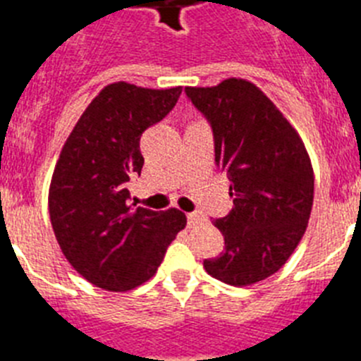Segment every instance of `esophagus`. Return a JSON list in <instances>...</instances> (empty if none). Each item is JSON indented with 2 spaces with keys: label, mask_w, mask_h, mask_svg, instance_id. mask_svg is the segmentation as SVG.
<instances>
[{
  "label": "esophagus",
  "mask_w": 361,
  "mask_h": 361,
  "mask_svg": "<svg viewBox=\"0 0 361 361\" xmlns=\"http://www.w3.org/2000/svg\"><path fill=\"white\" fill-rule=\"evenodd\" d=\"M202 220H206V216H204L200 212H191V213H188V226H190V228H193V226L200 224Z\"/></svg>",
  "instance_id": "obj_1"
}]
</instances>
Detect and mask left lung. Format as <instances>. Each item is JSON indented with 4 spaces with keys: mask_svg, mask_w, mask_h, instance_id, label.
Wrapping results in <instances>:
<instances>
[{
    "mask_svg": "<svg viewBox=\"0 0 361 361\" xmlns=\"http://www.w3.org/2000/svg\"><path fill=\"white\" fill-rule=\"evenodd\" d=\"M209 121L215 162L231 180L233 209L215 228L220 257L204 260L213 279L251 286L288 262L304 237L314 197L311 159L298 132L257 85L229 78L216 86H186Z\"/></svg>",
    "mask_w": 361,
    "mask_h": 361,
    "instance_id": "1",
    "label": "left lung"
}]
</instances>
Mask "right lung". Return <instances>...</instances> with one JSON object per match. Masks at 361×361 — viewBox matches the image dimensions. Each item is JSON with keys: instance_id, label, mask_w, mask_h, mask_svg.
Instances as JSON below:
<instances>
[{"instance_id": "right-lung-1", "label": "right lung", "mask_w": 361, "mask_h": 361, "mask_svg": "<svg viewBox=\"0 0 361 361\" xmlns=\"http://www.w3.org/2000/svg\"><path fill=\"white\" fill-rule=\"evenodd\" d=\"M180 92L183 86L153 90L111 82L63 146L50 183V222L66 260L97 288L130 291L145 283L186 228V215L175 208L133 209L128 191L145 164L142 132L170 114Z\"/></svg>"}]
</instances>
